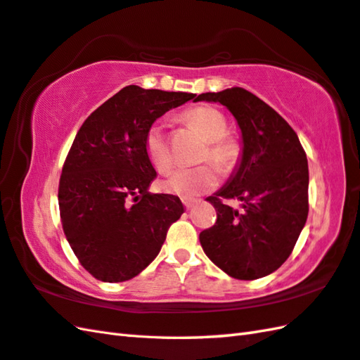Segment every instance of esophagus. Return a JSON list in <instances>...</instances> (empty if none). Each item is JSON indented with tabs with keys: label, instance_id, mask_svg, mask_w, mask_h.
I'll use <instances>...</instances> for the list:
<instances>
[{
	"label": "esophagus",
	"instance_id": "obj_1",
	"mask_svg": "<svg viewBox=\"0 0 360 360\" xmlns=\"http://www.w3.org/2000/svg\"><path fill=\"white\" fill-rule=\"evenodd\" d=\"M181 202H183V205H185V207H186V210L193 208L194 203H195V200H193V199H181Z\"/></svg>",
	"mask_w": 360,
	"mask_h": 360
}]
</instances>
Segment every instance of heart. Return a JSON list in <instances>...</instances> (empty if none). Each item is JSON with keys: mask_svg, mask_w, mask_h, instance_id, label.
<instances>
[{"mask_svg": "<svg viewBox=\"0 0 360 360\" xmlns=\"http://www.w3.org/2000/svg\"><path fill=\"white\" fill-rule=\"evenodd\" d=\"M185 120L200 131L208 148L203 160H211L219 169L226 172L236 165L239 158V146L234 139L226 136L229 122L217 108L200 105L188 110ZM146 152L150 163L158 172H167L174 165V155L169 141L160 124H153L146 135ZM219 174L214 166L202 165L197 167H179L163 181V189L185 199L200 195L217 186Z\"/></svg>", "mask_w": 360, "mask_h": 360, "instance_id": "heart-1", "label": "heart"}]
</instances>
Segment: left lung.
<instances>
[{"label": "left lung", "instance_id": "1", "mask_svg": "<svg viewBox=\"0 0 360 360\" xmlns=\"http://www.w3.org/2000/svg\"><path fill=\"white\" fill-rule=\"evenodd\" d=\"M219 102L240 129L242 152L230 179L208 202L217 221L200 233L205 255L238 280L267 276L289 258L307 219L309 169L295 131L275 110L244 88L202 93ZM222 198H238L233 210Z\"/></svg>", "mask_w": 360, "mask_h": 360}]
</instances>
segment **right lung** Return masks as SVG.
I'll return each instance as SVG.
<instances>
[{
    "label": "right lung",
    "mask_w": 360,
    "mask_h": 360,
    "mask_svg": "<svg viewBox=\"0 0 360 360\" xmlns=\"http://www.w3.org/2000/svg\"><path fill=\"white\" fill-rule=\"evenodd\" d=\"M194 98L129 85L79 129L58 183V208L72 252L98 280L121 283L141 274L185 212L179 197L149 193L157 172L146 135L160 116Z\"/></svg>",
    "instance_id": "1"
}]
</instances>
